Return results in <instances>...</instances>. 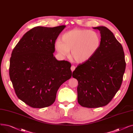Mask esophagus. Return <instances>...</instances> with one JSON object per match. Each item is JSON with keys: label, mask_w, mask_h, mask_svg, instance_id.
I'll list each match as a JSON object with an SVG mask.
<instances>
[{"label": "esophagus", "mask_w": 133, "mask_h": 133, "mask_svg": "<svg viewBox=\"0 0 133 133\" xmlns=\"http://www.w3.org/2000/svg\"><path fill=\"white\" fill-rule=\"evenodd\" d=\"M71 71L73 72V71H74V70H75V66H72V67H71Z\"/></svg>", "instance_id": "34e87169"}]
</instances>
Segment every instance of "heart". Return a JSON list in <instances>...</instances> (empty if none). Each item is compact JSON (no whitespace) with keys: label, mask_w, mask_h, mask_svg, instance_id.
Returning <instances> with one entry per match:
<instances>
[{"label":"heart","mask_w":133,"mask_h":133,"mask_svg":"<svg viewBox=\"0 0 133 133\" xmlns=\"http://www.w3.org/2000/svg\"><path fill=\"white\" fill-rule=\"evenodd\" d=\"M101 44L99 34L92 31L74 29L62 35L55 43L58 53L64 57L71 51V58L78 62L89 60L98 50Z\"/></svg>","instance_id":"1"}]
</instances>
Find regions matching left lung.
<instances>
[{
  "label": "left lung",
  "mask_w": 133,
  "mask_h": 133,
  "mask_svg": "<svg viewBox=\"0 0 133 133\" xmlns=\"http://www.w3.org/2000/svg\"><path fill=\"white\" fill-rule=\"evenodd\" d=\"M101 34L98 50L73 72L77 79L78 102L82 107L98 108L108 104L119 90L125 69L121 44L107 27H94Z\"/></svg>",
  "instance_id": "1"
}]
</instances>
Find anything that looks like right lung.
Listing matches in <instances>:
<instances>
[{
    "mask_svg": "<svg viewBox=\"0 0 133 133\" xmlns=\"http://www.w3.org/2000/svg\"><path fill=\"white\" fill-rule=\"evenodd\" d=\"M65 27H35L13 50L10 79L17 97L32 108L52 105L60 86L71 78V63L57 60L53 54L55 40Z\"/></svg>",
    "mask_w": 133,
    "mask_h": 133,
    "instance_id": "1",
    "label": "right lung"
}]
</instances>
